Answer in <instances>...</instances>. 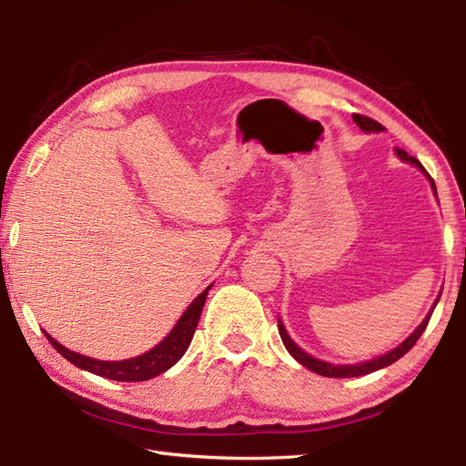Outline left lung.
Returning a JSON list of instances; mask_svg holds the SVG:
<instances>
[{
    "mask_svg": "<svg viewBox=\"0 0 466 466\" xmlns=\"http://www.w3.org/2000/svg\"><path fill=\"white\" fill-rule=\"evenodd\" d=\"M353 121L358 123V127H360L361 131H368V133H376V131H382V129H384L380 123L374 121V119H370V116H364V115H353ZM397 156L400 157V160H405V162H409V164H415L417 168L425 172V168L421 167V162L415 160L413 156H409V154L405 152V149H397ZM425 175H428V172H425ZM428 178H430V183H431V187H433V193H436V185H433V178H431L430 175H428ZM438 299H440V296H438ZM438 299H436V304H438ZM436 304H433V309H436ZM431 312H433V310H431ZM431 312L428 314V317L423 319L421 325L417 327V329L413 330V333L405 339L403 343H400L399 347H394L392 351L384 353V356H380V358H374V360H370V361H361V364H353V366H335V364H327V361H320V360H317V358H312V356H309V353H306V351L299 350V347H298L294 341H291V337L288 335L286 327L281 325V320H279L278 329H279L281 341H283V345H286V350L291 353V358L298 360L302 366H306L309 370H312V372H317V374H320V376H329V378H353V376H364V374H370V372H376V370L390 366V364H394V361H397V360L403 358L405 353H407L409 350H411V347L417 343V339L421 337L425 327H428Z\"/></svg>",
    "mask_w": 466,
    "mask_h": 466,
    "instance_id": "obj_1",
    "label": "left lung"
}]
</instances>
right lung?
I'll list each match as a JSON object with an SVG mask.
<instances>
[{
    "label": "right lung",
    "mask_w": 466,
    "mask_h": 466,
    "mask_svg": "<svg viewBox=\"0 0 466 466\" xmlns=\"http://www.w3.org/2000/svg\"><path fill=\"white\" fill-rule=\"evenodd\" d=\"M211 286L201 291L197 296L191 306L183 312V317L178 319L175 329L170 330L167 339H162L154 350H149L146 353H141L137 358L131 360H123V361H102V360H92L80 356V353L69 351L67 347H63L61 343L55 341V339L46 333V339L49 343L57 350L63 358L67 361H72L74 366L86 370V372H92L102 378H108V380H116V382H144L149 380V378L160 376L162 372H167L168 368H172L177 361L185 356L187 347L191 345V339L195 335L197 322H199L205 298H208V291Z\"/></svg>",
    "instance_id": "obj_1"
}]
</instances>
